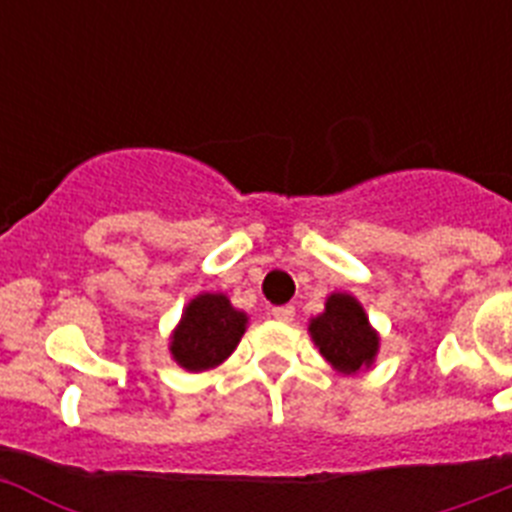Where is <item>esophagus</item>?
I'll return each mask as SVG.
<instances>
[{"label":"esophagus","instance_id":"1","mask_svg":"<svg viewBox=\"0 0 512 512\" xmlns=\"http://www.w3.org/2000/svg\"><path fill=\"white\" fill-rule=\"evenodd\" d=\"M271 315H274V320H279V323H292V320H295V307L279 305L271 310Z\"/></svg>","mask_w":512,"mask_h":512}]
</instances>
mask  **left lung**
Instances as JSON below:
<instances>
[{"label":"left lung","instance_id":"1","mask_svg":"<svg viewBox=\"0 0 512 512\" xmlns=\"http://www.w3.org/2000/svg\"><path fill=\"white\" fill-rule=\"evenodd\" d=\"M310 333L325 361L338 372H359L361 366L372 364L377 354V333L369 325L364 307L351 295H330L323 315L310 323Z\"/></svg>","mask_w":512,"mask_h":512}]
</instances>
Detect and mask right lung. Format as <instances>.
I'll list each match as a JSON object with an SVG mask.
<instances>
[{
    "label": "right lung",
    "mask_w": 512,
    "mask_h": 512,
    "mask_svg": "<svg viewBox=\"0 0 512 512\" xmlns=\"http://www.w3.org/2000/svg\"><path fill=\"white\" fill-rule=\"evenodd\" d=\"M246 330V315L225 295H200L187 305L171 338V354L189 372H205L233 354Z\"/></svg>",
    "instance_id": "right-lung-1"
}]
</instances>
